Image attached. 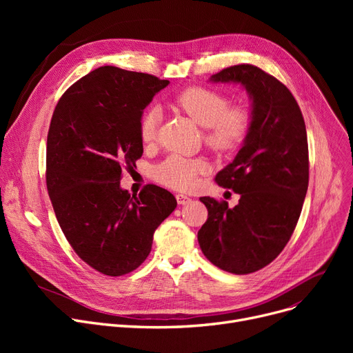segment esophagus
Here are the masks:
<instances>
[{
    "instance_id": "obj_1",
    "label": "esophagus",
    "mask_w": 353,
    "mask_h": 353,
    "mask_svg": "<svg viewBox=\"0 0 353 353\" xmlns=\"http://www.w3.org/2000/svg\"><path fill=\"white\" fill-rule=\"evenodd\" d=\"M176 199H177V203L179 205H181V206H184V205H189V203L192 201V199L189 197V196H186V194H176Z\"/></svg>"
}]
</instances>
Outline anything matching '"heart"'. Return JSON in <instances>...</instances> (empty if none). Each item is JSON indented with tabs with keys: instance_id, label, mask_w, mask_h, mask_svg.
Masks as SVG:
<instances>
[{
	"instance_id": "heart-1",
	"label": "heart",
	"mask_w": 353,
	"mask_h": 353,
	"mask_svg": "<svg viewBox=\"0 0 353 353\" xmlns=\"http://www.w3.org/2000/svg\"><path fill=\"white\" fill-rule=\"evenodd\" d=\"M173 105L206 128L205 139L216 152H230L243 143L250 130V114L245 108H229V100L217 91L192 87L174 99ZM160 111L150 108L140 121V137L144 143L156 139ZM206 163L181 156H170L156 167L154 177L177 190L192 189L199 174L206 172Z\"/></svg>"
}]
</instances>
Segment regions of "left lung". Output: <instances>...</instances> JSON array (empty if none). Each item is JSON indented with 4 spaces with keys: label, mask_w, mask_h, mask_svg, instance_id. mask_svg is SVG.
Segmentation results:
<instances>
[{
    "label": "left lung",
    "mask_w": 353,
    "mask_h": 353,
    "mask_svg": "<svg viewBox=\"0 0 353 353\" xmlns=\"http://www.w3.org/2000/svg\"><path fill=\"white\" fill-rule=\"evenodd\" d=\"M212 83L240 84L250 100V130L242 147L216 174L240 196L234 208L200 197L209 216L197 233L209 261L234 274L265 268L298 223L309 183L307 137L302 111L279 80L250 64L221 70Z\"/></svg>",
    "instance_id": "left-lung-1"
}]
</instances>
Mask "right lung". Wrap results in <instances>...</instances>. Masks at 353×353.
Instances as JSON below:
<instances>
[{"label": "right lung", "mask_w": 353, "mask_h": 353, "mask_svg": "<svg viewBox=\"0 0 353 353\" xmlns=\"http://www.w3.org/2000/svg\"><path fill=\"white\" fill-rule=\"evenodd\" d=\"M165 85L150 74L104 65L74 83L54 110L48 196L74 252L107 276L137 269L156 229L177 206L170 192L154 184L139 196L120 186L123 170L143 154V111Z\"/></svg>", "instance_id": "1"}]
</instances>
